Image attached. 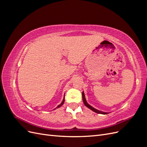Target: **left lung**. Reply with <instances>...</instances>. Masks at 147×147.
<instances>
[{
  "mask_svg": "<svg viewBox=\"0 0 147 147\" xmlns=\"http://www.w3.org/2000/svg\"><path fill=\"white\" fill-rule=\"evenodd\" d=\"M82 97H83V103H84V105H85L86 107H87L88 108L91 109V110H92L93 112H96V113H97L103 114V115H106V114H108V113H107V112H102V111L97 110V109H94V107H92L91 105H90V104H88V102H87L86 100V98H85V96H84V92H83H83H82Z\"/></svg>",
  "mask_w": 147,
  "mask_h": 147,
  "instance_id": "8db88e82",
  "label": "left lung"
}]
</instances>
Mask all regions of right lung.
I'll use <instances>...</instances> for the list:
<instances>
[{"mask_svg": "<svg viewBox=\"0 0 147 147\" xmlns=\"http://www.w3.org/2000/svg\"><path fill=\"white\" fill-rule=\"evenodd\" d=\"M64 99H63V102H62L61 103V104H59L58 106H57L56 108H59V107H61L63 105V104H64ZM56 108L55 109H56Z\"/></svg>", "mask_w": 147, "mask_h": 147, "instance_id": "add662e5", "label": "right lung"}]
</instances>
